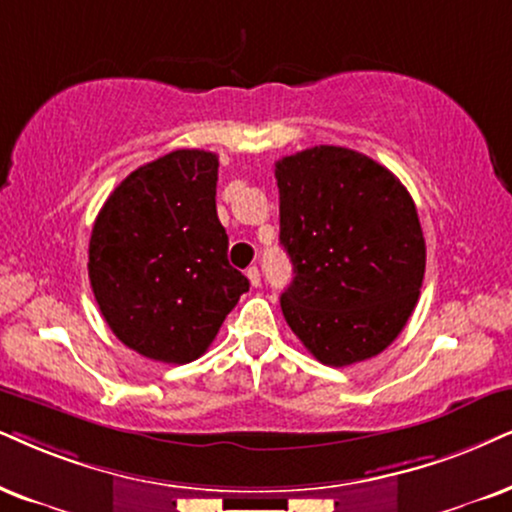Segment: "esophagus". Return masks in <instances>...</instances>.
<instances>
[{
  "label": "esophagus",
  "instance_id": "34e87169",
  "mask_svg": "<svg viewBox=\"0 0 512 512\" xmlns=\"http://www.w3.org/2000/svg\"><path fill=\"white\" fill-rule=\"evenodd\" d=\"M248 278H250V286L252 288H257L262 283V274H260V269L257 267H250L248 269Z\"/></svg>",
  "mask_w": 512,
  "mask_h": 512
}]
</instances>
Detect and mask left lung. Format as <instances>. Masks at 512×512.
<instances>
[{
	"label": "left lung",
	"instance_id": "1",
	"mask_svg": "<svg viewBox=\"0 0 512 512\" xmlns=\"http://www.w3.org/2000/svg\"><path fill=\"white\" fill-rule=\"evenodd\" d=\"M288 326L326 366L380 354L406 326L425 276L416 203L364 153L314 146L276 163Z\"/></svg>",
	"mask_w": 512,
	"mask_h": 512
}]
</instances>
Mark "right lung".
<instances>
[{
  "label": "right lung",
  "mask_w": 512,
  "mask_h": 512,
  "mask_svg": "<svg viewBox=\"0 0 512 512\" xmlns=\"http://www.w3.org/2000/svg\"><path fill=\"white\" fill-rule=\"evenodd\" d=\"M215 153L179 148L122 179L89 238V281L122 345L189 364L250 283L226 260Z\"/></svg>",
  "instance_id": "add662e5"
}]
</instances>
